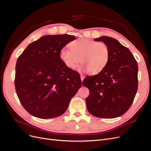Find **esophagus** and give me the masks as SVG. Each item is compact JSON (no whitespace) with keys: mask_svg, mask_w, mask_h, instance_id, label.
<instances>
[{"mask_svg":"<svg viewBox=\"0 0 151 151\" xmlns=\"http://www.w3.org/2000/svg\"><path fill=\"white\" fill-rule=\"evenodd\" d=\"M84 77H84L83 74L81 75V79L82 81H83V80H84Z\"/></svg>","mask_w":151,"mask_h":151,"instance_id":"esophagus-1","label":"esophagus"}]
</instances>
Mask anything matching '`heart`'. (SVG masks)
Wrapping results in <instances>:
<instances>
[{
  "instance_id": "1",
  "label": "heart",
  "mask_w": 151,
  "mask_h": 151,
  "mask_svg": "<svg viewBox=\"0 0 151 151\" xmlns=\"http://www.w3.org/2000/svg\"><path fill=\"white\" fill-rule=\"evenodd\" d=\"M70 48H63L60 58L66 67L74 69L79 61V68L92 74L101 72L107 65L110 52L107 45L96 41L80 38L70 44Z\"/></svg>"
}]
</instances>
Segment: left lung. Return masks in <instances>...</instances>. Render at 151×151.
Here are the masks:
<instances>
[{"mask_svg": "<svg viewBox=\"0 0 151 151\" xmlns=\"http://www.w3.org/2000/svg\"><path fill=\"white\" fill-rule=\"evenodd\" d=\"M108 47L110 57L99 74L88 76L83 84L89 90L86 98L88 111L94 116L113 118L128 111L138 88V64L129 49L108 36L95 38Z\"/></svg>", "mask_w": 151, "mask_h": 151, "instance_id": "obj_1", "label": "left lung"}]
</instances>
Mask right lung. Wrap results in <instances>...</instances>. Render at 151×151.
Returning <instances> with one entry per match:
<instances>
[{"mask_svg": "<svg viewBox=\"0 0 151 151\" xmlns=\"http://www.w3.org/2000/svg\"><path fill=\"white\" fill-rule=\"evenodd\" d=\"M76 38L67 34L43 36L18 57L15 88L22 106L31 115L43 119L62 115L81 87L77 72L60 58V50Z\"/></svg>", "mask_w": 151, "mask_h": 151, "instance_id": "1", "label": "right lung"}]
</instances>
